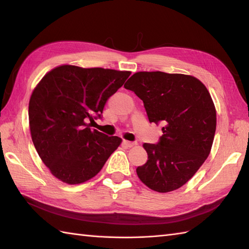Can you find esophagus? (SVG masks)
<instances>
[{
	"label": "esophagus",
	"instance_id": "34e87169",
	"mask_svg": "<svg viewBox=\"0 0 249 249\" xmlns=\"http://www.w3.org/2000/svg\"><path fill=\"white\" fill-rule=\"evenodd\" d=\"M123 144H124L125 146H127V147H131V146H134L136 143H135V142H131V141L123 140Z\"/></svg>",
	"mask_w": 249,
	"mask_h": 249
}]
</instances>
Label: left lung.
<instances>
[{
  "mask_svg": "<svg viewBox=\"0 0 249 249\" xmlns=\"http://www.w3.org/2000/svg\"><path fill=\"white\" fill-rule=\"evenodd\" d=\"M124 88L142 102L150 123L162 124L157 143H144L147 160L136 169L158 193L187 183L208 158L216 130V110L204 84L182 73L139 71Z\"/></svg>",
  "mask_w": 249,
  "mask_h": 249,
  "instance_id": "1",
  "label": "left lung"
}]
</instances>
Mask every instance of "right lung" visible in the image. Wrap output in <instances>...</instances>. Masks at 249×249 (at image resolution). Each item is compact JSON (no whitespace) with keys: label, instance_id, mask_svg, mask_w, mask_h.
Instances as JSON below:
<instances>
[{"label":"right lung","instance_id":"obj_1","mask_svg":"<svg viewBox=\"0 0 249 249\" xmlns=\"http://www.w3.org/2000/svg\"><path fill=\"white\" fill-rule=\"evenodd\" d=\"M130 71L62 65L36 87L29 104L32 140L39 157L62 182L80 184L102 170L122 139L92 129L110 96Z\"/></svg>","mask_w":249,"mask_h":249}]
</instances>
